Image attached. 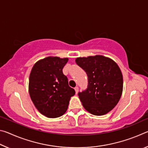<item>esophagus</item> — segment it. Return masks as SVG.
Segmentation results:
<instances>
[{
	"mask_svg": "<svg viewBox=\"0 0 148 148\" xmlns=\"http://www.w3.org/2000/svg\"><path fill=\"white\" fill-rule=\"evenodd\" d=\"M74 90H75V91H76V93L77 94V92H78V91H79V88H78V87L76 86V87H75V88H74Z\"/></svg>",
	"mask_w": 148,
	"mask_h": 148,
	"instance_id": "1",
	"label": "esophagus"
}]
</instances>
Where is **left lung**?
Here are the masks:
<instances>
[{
	"instance_id": "left-lung-1",
	"label": "left lung",
	"mask_w": 148,
	"mask_h": 148,
	"mask_svg": "<svg viewBox=\"0 0 148 148\" xmlns=\"http://www.w3.org/2000/svg\"><path fill=\"white\" fill-rule=\"evenodd\" d=\"M76 64L88 77L86 90L79 92L82 105L95 116H102L118 103L123 92V75L113 60L102 56L77 57Z\"/></svg>"
}]
</instances>
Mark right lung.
I'll use <instances>...</instances> for the list:
<instances>
[{"mask_svg":"<svg viewBox=\"0 0 148 148\" xmlns=\"http://www.w3.org/2000/svg\"><path fill=\"white\" fill-rule=\"evenodd\" d=\"M68 58L47 57L34 64L29 76V92L32 102L40 113L56 118L67 110L75 91L69 86L62 69Z\"/></svg>","mask_w":148,"mask_h":148,"instance_id":"1","label":"right lung"}]
</instances>
